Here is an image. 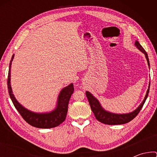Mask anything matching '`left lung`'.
Returning <instances> with one entry per match:
<instances>
[{
    "mask_svg": "<svg viewBox=\"0 0 157 157\" xmlns=\"http://www.w3.org/2000/svg\"><path fill=\"white\" fill-rule=\"evenodd\" d=\"M135 46H136L140 52H142L143 54L145 55V58L146 59H147L148 66L149 68H150V62H149L147 52H145L144 48L140 46V44L138 41H135ZM150 82L149 83L148 89L147 92H146V95L144 98V100H143V102L140 103V105L134 111L127 113H115L109 112V111L105 110V109L101 106L98 100L96 98H95L91 93L89 91H86V95L87 98H88L89 105L91 106L93 113H94L95 118H96L98 121H100V123H102L111 124V125H112V124H122L129 123V121L133 120V119L138 115V113L140 112V109H142L143 106L144 105L145 100L147 98L149 91H150Z\"/></svg>",
    "mask_w": 157,
    "mask_h": 157,
    "instance_id": "obj_1",
    "label": "left lung"
}]
</instances>
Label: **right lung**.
I'll return each mask as SVG.
<instances>
[{
	"mask_svg": "<svg viewBox=\"0 0 157 157\" xmlns=\"http://www.w3.org/2000/svg\"><path fill=\"white\" fill-rule=\"evenodd\" d=\"M14 57V55H12V59L10 61L9 66L8 78H7V86L10 97L11 98L15 108L23 117V118L30 125L37 128L48 129L55 127L59 125L65 121L66 114L68 111V105L71 95L74 91L73 84H70L67 86L64 87L60 91L58 95L56 107L50 112L36 113L28 110L22 105L18 102L17 100L13 94L11 86V65L12 62Z\"/></svg>",
	"mask_w": 157,
	"mask_h": 157,
	"instance_id": "1",
	"label": "right lung"
}]
</instances>
